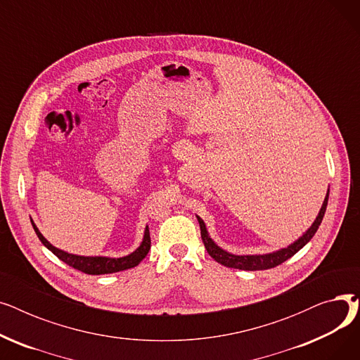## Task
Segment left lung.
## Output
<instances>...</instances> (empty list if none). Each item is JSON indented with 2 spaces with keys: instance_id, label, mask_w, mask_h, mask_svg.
<instances>
[{
  "instance_id": "1",
  "label": "left lung",
  "mask_w": 360,
  "mask_h": 360,
  "mask_svg": "<svg viewBox=\"0 0 360 360\" xmlns=\"http://www.w3.org/2000/svg\"><path fill=\"white\" fill-rule=\"evenodd\" d=\"M33 229L39 238V240L45 245V247L53 254L58 257L61 261H64L65 264H68L70 267L83 271L86 274H91V276H99V274H110V273H118V271H124L128 269H132L139 266V262L144 259V257L148 254L150 250V232H148V226L146 228L144 232V239L140 245V248L136 250L132 254L122 257V258H106V257H80V255H72L68 252H64L58 248L52 247V245L42 236V233L37 231L36 224L32 221Z\"/></svg>"
}]
</instances>
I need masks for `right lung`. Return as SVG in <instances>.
Instances as JSON below:
<instances>
[{
    "label": "right lung",
    "instance_id": "add662e5",
    "mask_svg": "<svg viewBox=\"0 0 360 360\" xmlns=\"http://www.w3.org/2000/svg\"><path fill=\"white\" fill-rule=\"evenodd\" d=\"M327 202H328V193L323 202V207H321L316 220L314 221V224L307 231V233L304 236H300L295 243L290 245V247L283 248V250L271 252V254H266V255H233V254L223 251L209 236V232H207V229H205V224H204L202 219H200L198 216H197V219L200 223L201 239H202L204 247H205L207 252H209V255L212 258H214V261H217L219 264H221V266L229 267V269L247 270V271L269 270V269H274V267L280 266L281 262H285L286 259L293 257L300 248H304L305 245L312 239V236L315 235V232L319 228L321 221H323V217H324L326 209H327Z\"/></svg>",
    "mask_w": 360,
    "mask_h": 360
}]
</instances>
